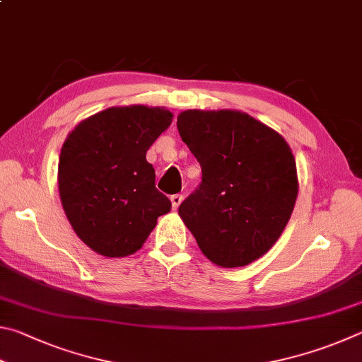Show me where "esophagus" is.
<instances>
[{
  "label": "esophagus",
  "instance_id": "1",
  "mask_svg": "<svg viewBox=\"0 0 362 362\" xmlns=\"http://www.w3.org/2000/svg\"><path fill=\"white\" fill-rule=\"evenodd\" d=\"M181 202H182V195L181 194L171 195V206H173V210H177V206L181 205Z\"/></svg>",
  "mask_w": 362,
  "mask_h": 362
}]
</instances>
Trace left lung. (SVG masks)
Returning <instances> with one entry per match:
<instances>
[{
	"label": "left lung",
	"mask_w": 362,
	"mask_h": 362,
	"mask_svg": "<svg viewBox=\"0 0 362 362\" xmlns=\"http://www.w3.org/2000/svg\"><path fill=\"white\" fill-rule=\"evenodd\" d=\"M177 132L202 167V182L177 208L202 252L221 267H243L281 235L297 199L288 143L238 111L189 110Z\"/></svg>",
	"instance_id": "left-lung-1"
}]
</instances>
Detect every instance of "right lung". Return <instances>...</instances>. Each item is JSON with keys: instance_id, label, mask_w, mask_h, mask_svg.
I'll return each instance as SVG.
<instances>
[{"instance_id": "add662e5", "label": "right lung", "mask_w": 362, "mask_h": 362, "mask_svg": "<svg viewBox=\"0 0 362 362\" xmlns=\"http://www.w3.org/2000/svg\"><path fill=\"white\" fill-rule=\"evenodd\" d=\"M173 114L162 107H110L69 133L59 162V191L69 224L88 248L124 257L141 248L171 202L156 189L146 152Z\"/></svg>"}]
</instances>
